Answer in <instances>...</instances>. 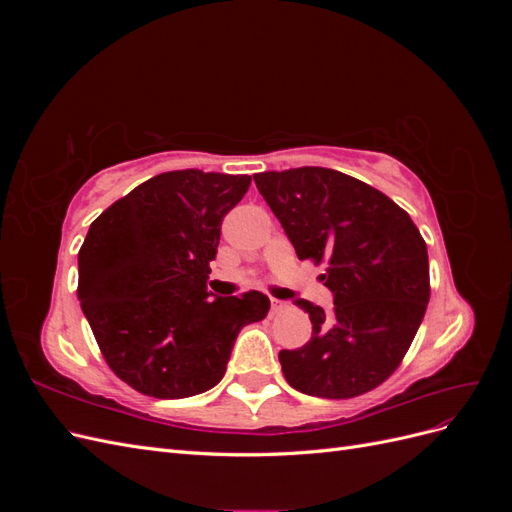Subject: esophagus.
<instances>
[{
	"instance_id": "esophagus-1",
	"label": "esophagus",
	"mask_w": 512,
	"mask_h": 512,
	"mask_svg": "<svg viewBox=\"0 0 512 512\" xmlns=\"http://www.w3.org/2000/svg\"><path fill=\"white\" fill-rule=\"evenodd\" d=\"M282 309H286V303L280 301V299H273V297H271V312L277 314V312H282Z\"/></svg>"
}]
</instances>
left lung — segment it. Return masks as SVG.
Listing matches in <instances>:
<instances>
[{
	"mask_svg": "<svg viewBox=\"0 0 512 512\" xmlns=\"http://www.w3.org/2000/svg\"><path fill=\"white\" fill-rule=\"evenodd\" d=\"M299 260L327 265L333 312L297 301L312 339L282 350L292 389L350 399L376 389L404 361L429 303V258L410 215L339 170L303 166L254 175Z\"/></svg>",
	"mask_w": 512,
	"mask_h": 512,
	"instance_id": "obj_1",
	"label": "left lung"
}]
</instances>
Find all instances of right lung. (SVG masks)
<instances>
[{
    "label": "right lung",
    "mask_w": 512,
    "mask_h": 512,
    "mask_svg": "<svg viewBox=\"0 0 512 512\" xmlns=\"http://www.w3.org/2000/svg\"><path fill=\"white\" fill-rule=\"evenodd\" d=\"M252 177L173 170L91 222L79 252V301L104 361L134 391L181 399L224 378L245 324L269 312L258 290L209 299L220 226Z\"/></svg>",
    "instance_id": "right-lung-1"
}]
</instances>
